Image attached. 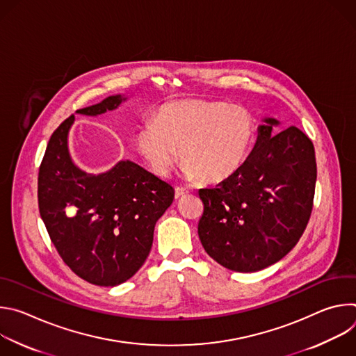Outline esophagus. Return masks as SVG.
<instances>
[{"instance_id": "esophagus-1", "label": "esophagus", "mask_w": 356, "mask_h": 356, "mask_svg": "<svg viewBox=\"0 0 356 356\" xmlns=\"http://www.w3.org/2000/svg\"><path fill=\"white\" fill-rule=\"evenodd\" d=\"M186 194H188V190H187V188H184V187H176V190H175V198H176V200L184 197Z\"/></svg>"}]
</instances>
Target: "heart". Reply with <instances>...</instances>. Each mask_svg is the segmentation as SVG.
<instances>
[{"instance_id":"1","label":"heart","mask_w":356,"mask_h":356,"mask_svg":"<svg viewBox=\"0 0 356 356\" xmlns=\"http://www.w3.org/2000/svg\"><path fill=\"white\" fill-rule=\"evenodd\" d=\"M253 142L255 121L246 108L202 98L163 104L155 122L142 124L136 132V147L152 173L168 177L180 154L184 175L210 184L234 177Z\"/></svg>"}]
</instances>
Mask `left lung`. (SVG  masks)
Segmentation results:
<instances>
[{
  "label": "left lung",
  "mask_w": 356,
  "mask_h": 356,
  "mask_svg": "<svg viewBox=\"0 0 356 356\" xmlns=\"http://www.w3.org/2000/svg\"><path fill=\"white\" fill-rule=\"evenodd\" d=\"M243 168L214 188H201L198 236L209 255L235 272L262 270L296 246L306 229L317 180L316 152L296 127L276 134L265 118Z\"/></svg>",
  "instance_id": "1"
}]
</instances>
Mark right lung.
<instances>
[{
    "mask_svg": "<svg viewBox=\"0 0 356 356\" xmlns=\"http://www.w3.org/2000/svg\"><path fill=\"white\" fill-rule=\"evenodd\" d=\"M125 99L110 95L77 113L95 117ZM73 121L70 115L49 139L38 176L39 213L60 258L79 277L117 286L145 264L175 188L131 161L99 175L81 170L67 146Z\"/></svg>",
    "mask_w": 356,
    "mask_h": 356,
    "instance_id": "1",
    "label": "right lung"
}]
</instances>
